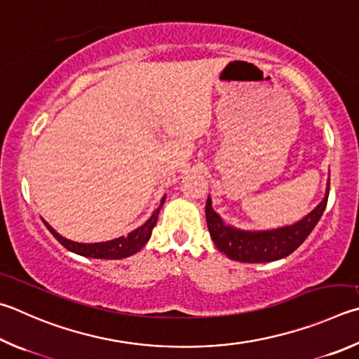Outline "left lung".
I'll use <instances>...</instances> for the list:
<instances>
[{
  "mask_svg": "<svg viewBox=\"0 0 359 359\" xmlns=\"http://www.w3.org/2000/svg\"><path fill=\"white\" fill-rule=\"evenodd\" d=\"M330 180L323 201L314 210L306 215L298 223L278 227L270 231H243L226 224L219 215L212 208V199L205 202V219L213 243L227 257L238 262L260 264L273 262L289 256L302 245L322 218L328 202Z\"/></svg>",
  "mask_w": 359,
  "mask_h": 359,
  "instance_id": "obj_1",
  "label": "left lung"
}]
</instances>
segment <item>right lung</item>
Returning <instances> with one entry per match:
<instances>
[{
	"label": "right lung",
	"instance_id": "add662e5",
	"mask_svg": "<svg viewBox=\"0 0 359 359\" xmlns=\"http://www.w3.org/2000/svg\"><path fill=\"white\" fill-rule=\"evenodd\" d=\"M165 198H161L160 207L152 213V217L149 218L144 224L140 226L138 229H135L128 233L127 237H119L114 240H108V242H102V243H78V242H72V240H67L66 237H62L57 233L53 227H51L47 221H43V224L47 226V229L53 233V237L60 242L66 250L80 254V256L84 257H94V259H123L128 256H133L135 252H138L142 246H144L149 238L152 236V229L154 226L157 224L158 219V213L160 208L165 202Z\"/></svg>",
	"mask_w": 359,
	"mask_h": 359
}]
</instances>
